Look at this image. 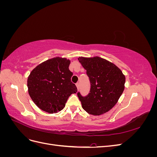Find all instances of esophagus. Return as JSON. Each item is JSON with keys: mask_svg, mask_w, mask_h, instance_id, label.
<instances>
[{"mask_svg": "<svg viewBox=\"0 0 157 157\" xmlns=\"http://www.w3.org/2000/svg\"><path fill=\"white\" fill-rule=\"evenodd\" d=\"M76 86H77V89L78 90V89H79V86H80V84H79V82H77V84H76Z\"/></svg>", "mask_w": 157, "mask_h": 157, "instance_id": "obj_1", "label": "esophagus"}]
</instances>
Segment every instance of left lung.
<instances>
[{
	"mask_svg": "<svg viewBox=\"0 0 157 157\" xmlns=\"http://www.w3.org/2000/svg\"><path fill=\"white\" fill-rule=\"evenodd\" d=\"M78 59L86 70L90 83L87 96L77 93L83 109L94 115L107 113L115 105L124 91L125 76L115 64L99 57H80Z\"/></svg>",
	"mask_w": 157,
	"mask_h": 157,
	"instance_id": "1",
	"label": "left lung"
}]
</instances>
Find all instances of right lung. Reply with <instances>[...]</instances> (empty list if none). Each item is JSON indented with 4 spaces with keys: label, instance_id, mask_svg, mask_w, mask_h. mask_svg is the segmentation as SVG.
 <instances>
[{
    "label": "right lung",
    "instance_id": "obj_1",
    "mask_svg": "<svg viewBox=\"0 0 157 157\" xmlns=\"http://www.w3.org/2000/svg\"><path fill=\"white\" fill-rule=\"evenodd\" d=\"M70 61L55 58L40 63L27 79L28 92L32 100L42 111L58 113L65 107L69 97L77 92L71 82L73 73L69 69Z\"/></svg>",
    "mask_w": 157,
    "mask_h": 157
}]
</instances>
